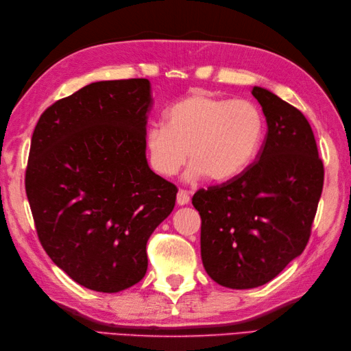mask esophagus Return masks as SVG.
I'll use <instances>...</instances> for the list:
<instances>
[{
    "label": "esophagus",
    "mask_w": 351,
    "mask_h": 351,
    "mask_svg": "<svg viewBox=\"0 0 351 351\" xmlns=\"http://www.w3.org/2000/svg\"><path fill=\"white\" fill-rule=\"evenodd\" d=\"M176 200H178V205H187V204L190 202L189 191H185V190H180V191H178Z\"/></svg>",
    "instance_id": "1"
}]
</instances>
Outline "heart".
Segmentation results:
<instances>
[{
    "mask_svg": "<svg viewBox=\"0 0 351 351\" xmlns=\"http://www.w3.org/2000/svg\"><path fill=\"white\" fill-rule=\"evenodd\" d=\"M265 136V119L256 104L195 92L175 102L164 125L146 132L149 164L160 176L176 175L190 156L187 180L208 176L234 180L255 160Z\"/></svg>",
    "mask_w": 351,
    "mask_h": 351,
    "instance_id": "obj_1",
    "label": "heart"
}]
</instances>
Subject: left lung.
Masks as SVG:
<instances>
[{
	"mask_svg": "<svg viewBox=\"0 0 351 351\" xmlns=\"http://www.w3.org/2000/svg\"><path fill=\"white\" fill-rule=\"evenodd\" d=\"M267 119L258 160L234 180L195 193L200 255L219 285L249 289L274 279L302 255L324 182L314 132L300 110L252 88Z\"/></svg>",
	"mask_w": 351,
	"mask_h": 351,
	"instance_id": "left-lung-1",
	"label": "left lung"
}]
</instances>
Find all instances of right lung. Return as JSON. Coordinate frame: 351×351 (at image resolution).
I'll return each mask as SVG.
<instances>
[{
	"label": "right lung",
	"mask_w": 351,
	"mask_h": 351,
	"mask_svg": "<svg viewBox=\"0 0 351 351\" xmlns=\"http://www.w3.org/2000/svg\"><path fill=\"white\" fill-rule=\"evenodd\" d=\"M146 78L98 81L37 122L25 191L37 237L80 285L119 293L147 270L146 243L175 206L176 185L146 160Z\"/></svg>",
	"instance_id": "obj_1"
}]
</instances>
